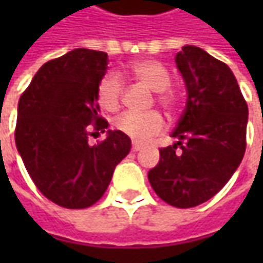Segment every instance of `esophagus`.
I'll list each match as a JSON object with an SVG mask.
<instances>
[{
	"label": "esophagus",
	"mask_w": 263,
	"mask_h": 263,
	"mask_svg": "<svg viewBox=\"0 0 263 263\" xmlns=\"http://www.w3.org/2000/svg\"><path fill=\"white\" fill-rule=\"evenodd\" d=\"M140 149H142V145H140V143H133V145H132V151H133V152H137V151H140Z\"/></svg>",
	"instance_id": "esophagus-1"
}]
</instances>
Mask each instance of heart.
Segmentation results:
<instances>
[{
  "instance_id": "heart-1",
  "label": "heart",
  "mask_w": 263,
  "mask_h": 263,
  "mask_svg": "<svg viewBox=\"0 0 263 263\" xmlns=\"http://www.w3.org/2000/svg\"><path fill=\"white\" fill-rule=\"evenodd\" d=\"M128 74L143 83L149 89L155 90V99L159 105L173 111L178 104V95L174 89H171V77L165 67L155 60H139L128 66ZM96 98L102 109L117 111L123 98V83L116 73H108L101 79ZM117 130L124 133L136 142H147L149 139L159 135L165 121L158 111L147 112H126L116 120Z\"/></svg>"
}]
</instances>
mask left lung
Masks as SVG:
<instances>
[{
  "label": "left lung",
  "mask_w": 263,
  "mask_h": 263,
  "mask_svg": "<svg viewBox=\"0 0 263 263\" xmlns=\"http://www.w3.org/2000/svg\"><path fill=\"white\" fill-rule=\"evenodd\" d=\"M176 64L187 90L184 112L171 135L178 142L159 149L147 178L168 205L193 208L215 196L240 165L249 109L230 67L202 48L183 46Z\"/></svg>",
  "instance_id": "left-lung-1"
}]
</instances>
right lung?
<instances>
[{
  "label": "right lung",
  "mask_w": 263,
  "mask_h": 263,
  "mask_svg": "<svg viewBox=\"0 0 263 263\" xmlns=\"http://www.w3.org/2000/svg\"><path fill=\"white\" fill-rule=\"evenodd\" d=\"M106 64V52L77 48L41 67L18 101L17 151L39 192L63 208L96 203L132 147L120 130H107L98 145L87 143L108 128L96 98Z\"/></svg>",
  "instance_id": "obj_1"
}]
</instances>
